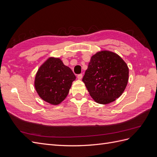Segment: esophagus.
I'll list each match as a JSON object with an SVG mask.
<instances>
[{
    "label": "esophagus",
    "instance_id": "1",
    "mask_svg": "<svg viewBox=\"0 0 157 157\" xmlns=\"http://www.w3.org/2000/svg\"><path fill=\"white\" fill-rule=\"evenodd\" d=\"M77 78L78 80H81L82 78V74H80L77 76Z\"/></svg>",
    "mask_w": 157,
    "mask_h": 157
}]
</instances>
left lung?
I'll return each instance as SVG.
<instances>
[{"label":"left lung","mask_w":157,"mask_h":157,"mask_svg":"<svg viewBox=\"0 0 157 157\" xmlns=\"http://www.w3.org/2000/svg\"><path fill=\"white\" fill-rule=\"evenodd\" d=\"M129 69L117 54L101 50L93 55L82 78L90 96L105 105L119 98L127 86Z\"/></svg>","instance_id":"1"}]
</instances>
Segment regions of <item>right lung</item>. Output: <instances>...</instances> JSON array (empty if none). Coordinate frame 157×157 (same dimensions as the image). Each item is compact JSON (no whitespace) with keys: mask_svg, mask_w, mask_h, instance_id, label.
<instances>
[{"mask_svg":"<svg viewBox=\"0 0 157 157\" xmlns=\"http://www.w3.org/2000/svg\"><path fill=\"white\" fill-rule=\"evenodd\" d=\"M75 79L73 71L63 64L62 60L50 57L38 69L34 86L42 100L58 105L67 96Z\"/></svg>","mask_w":157,"mask_h":157,"instance_id":"add662e5","label":"right lung"}]
</instances>
